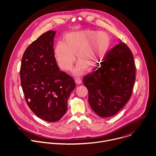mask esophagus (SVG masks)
<instances>
[{
  "label": "esophagus",
  "mask_w": 156,
  "mask_h": 156,
  "mask_svg": "<svg viewBox=\"0 0 156 156\" xmlns=\"http://www.w3.org/2000/svg\"><path fill=\"white\" fill-rule=\"evenodd\" d=\"M75 82H76V83L77 84H80L81 82H82V80H81V79L80 78L77 77V78L75 79Z\"/></svg>",
  "instance_id": "34e87169"
}]
</instances>
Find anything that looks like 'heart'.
<instances>
[{
    "mask_svg": "<svg viewBox=\"0 0 156 156\" xmlns=\"http://www.w3.org/2000/svg\"><path fill=\"white\" fill-rule=\"evenodd\" d=\"M111 44L109 35L103 31L84 29L67 34L64 42H59L54 49L59 66L64 70L73 69L77 56L79 62L74 74H83L88 67L98 66L105 57Z\"/></svg>",
    "mask_w": 156,
    "mask_h": 156,
    "instance_id": "b5f03b06",
    "label": "heart"
}]
</instances>
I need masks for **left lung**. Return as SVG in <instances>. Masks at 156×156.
<instances>
[{"label":"left lung","mask_w":156,"mask_h":156,"mask_svg":"<svg viewBox=\"0 0 156 156\" xmlns=\"http://www.w3.org/2000/svg\"><path fill=\"white\" fill-rule=\"evenodd\" d=\"M98 66L84 77L83 82L92 110L101 117H109L131 97L135 81L134 58L128 46L120 41L108 51Z\"/></svg>","instance_id":"obj_1"}]
</instances>
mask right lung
<instances>
[{
  "instance_id": "right-lung-1",
  "label": "right lung",
  "mask_w": 156,
  "mask_h": 156,
  "mask_svg": "<svg viewBox=\"0 0 156 156\" xmlns=\"http://www.w3.org/2000/svg\"><path fill=\"white\" fill-rule=\"evenodd\" d=\"M55 30H48L26 49L20 68L21 84L29 108L49 122L60 120L76 88L74 79L58 68L53 50Z\"/></svg>"
}]
</instances>
